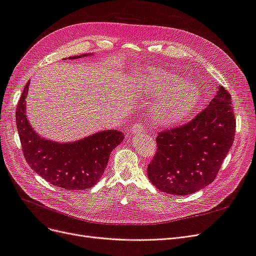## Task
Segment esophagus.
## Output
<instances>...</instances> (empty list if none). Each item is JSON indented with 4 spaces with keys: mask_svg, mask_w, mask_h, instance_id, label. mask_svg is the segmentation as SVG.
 I'll return each instance as SVG.
<instances>
[{
    "mask_svg": "<svg viewBox=\"0 0 256 256\" xmlns=\"http://www.w3.org/2000/svg\"><path fill=\"white\" fill-rule=\"evenodd\" d=\"M131 132H132L134 134H141L144 131V125L142 122H138L136 125L132 126V128L130 129Z\"/></svg>",
    "mask_w": 256,
    "mask_h": 256,
    "instance_id": "34e87169",
    "label": "esophagus"
}]
</instances>
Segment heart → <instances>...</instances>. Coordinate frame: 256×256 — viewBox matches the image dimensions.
Returning a JSON list of instances; mask_svg holds the SVG:
<instances>
[{
  "label": "heart",
  "instance_id": "obj_1",
  "mask_svg": "<svg viewBox=\"0 0 256 256\" xmlns=\"http://www.w3.org/2000/svg\"><path fill=\"white\" fill-rule=\"evenodd\" d=\"M138 83L150 96L161 95L152 111L159 122L171 124L184 118L196 104V92L180 76L160 69H148L138 76Z\"/></svg>",
  "mask_w": 256,
  "mask_h": 256
}]
</instances>
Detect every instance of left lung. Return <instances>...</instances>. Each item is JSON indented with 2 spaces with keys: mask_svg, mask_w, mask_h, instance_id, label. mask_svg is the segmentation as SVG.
<instances>
[{
  "mask_svg": "<svg viewBox=\"0 0 256 256\" xmlns=\"http://www.w3.org/2000/svg\"><path fill=\"white\" fill-rule=\"evenodd\" d=\"M235 130L230 95L221 86L194 118L158 132L157 152L147 166L150 180L168 194L203 189L214 180L233 145Z\"/></svg>",
  "mask_w": 256,
  "mask_h": 256,
  "instance_id": "1",
  "label": "left lung"
}]
</instances>
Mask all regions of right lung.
Masks as SVG:
<instances>
[{
  "label": "right lung",
  "instance_id": "obj_1",
  "mask_svg": "<svg viewBox=\"0 0 256 256\" xmlns=\"http://www.w3.org/2000/svg\"><path fill=\"white\" fill-rule=\"evenodd\" d=\"M28 85L30 81L26 84L16 109L17 129L23 156L28 166L56 187L66 190L92 187L102 176L111 152L124 140V134L118 130H104L72 143L46 140L38 136L26 118Z\"/></svg>",
  "mask_w": 256,
  "mask_h": 256
}]
</instances>
